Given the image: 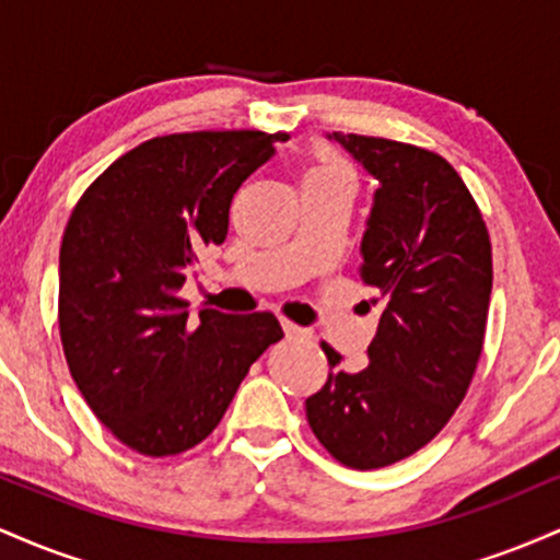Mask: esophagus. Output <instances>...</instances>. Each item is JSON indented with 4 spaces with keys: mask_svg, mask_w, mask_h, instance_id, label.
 <instances>
[{
    "mask_svg": "<svg viewBox=\"0 0 560 560\" xmlns=\"http://www.w3.org/2000/svg\"><path fill=\"white\" fill-rule=\"evenodd\" d=\"M281 329H284L287 339H294V337H311V331L302 329V326L292 324V320H281Z\"/></svg>",
    "mask_w": 560,
    "mask_h": 560,
    "instance_id": "34e87169",
    "label": "esophagus"
}]
</instances>
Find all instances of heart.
<instances>
[{"mask_svg":"<svg viewBox=\"0 0 560 560\" xmlns=\"http://www.w3.org/2000/svg\"><path fill=\"white\" fill-rule=\"evenodd\" d=\"M313 171L318 173H329V176H342V178H350V171H347L345 163H339V160H324V163L316 165ZM352 182V178H350Z\"/></svg>","mask_w":560,"mask_h":560,"instance_id":"heart-1","label":"heart"}]
</instances>
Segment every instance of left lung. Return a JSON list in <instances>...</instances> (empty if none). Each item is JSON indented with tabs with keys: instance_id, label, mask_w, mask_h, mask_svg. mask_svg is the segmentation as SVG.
Wrapping results in <instances>:
<instances>
[{
	"instance_id": "obj_1",
	"label": "left lung",
	"mask_w": 560,
	"mask_h": 560,
	"mask_svg": "<svg viewBox=\"0 0 560 560\" xmlns=\"http://www.w3.org/2000/svg\"><path fill=\"white\" fill-rule=\"evenodd\" d=\"M326 139L376 178L361 276L378 292L382 318L358 374L320 345L331 371L305 413L339 464L369 471L432 442L466 397L485 345L492 247L471 191L445 158L358 133Z\"/></svg>"
}]
</instances>
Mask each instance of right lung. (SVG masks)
I'll list each match as a JSON object with an SVG mask.
<instances>
[{
	"label": "right lung",
	"instance_id": "right-lung-1",
	"mask_svg": "<svg viewBox=\"0 0 560 560\" xmlns=\"http://www.w3.org/2000/svg\"><path fill=\"white\" fill-rule=\"evenodd\" d=\"M287 133L195 131L133 147L83 191L60 247V339L94 416L163 458L199 445L242 378L284 337L273 313L229 316L178 298L229 234L236 189Z\"/></svg>",
	"mask_w": 560,
	"mask_h": 560
}]
</instances>
